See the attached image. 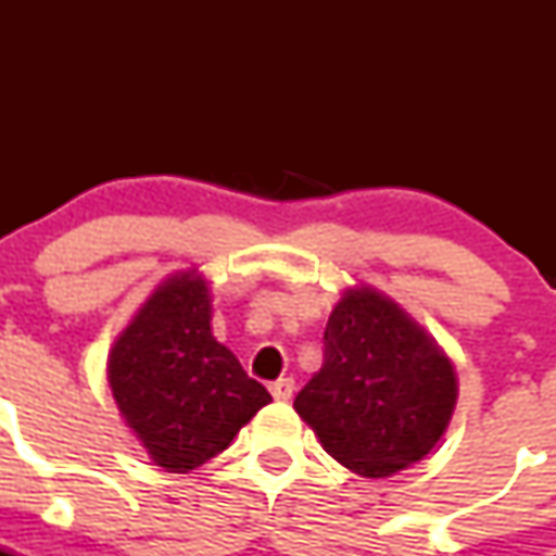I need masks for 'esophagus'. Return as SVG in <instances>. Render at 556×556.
Returning <instances> with one entry per match:
<instances>
[{"label": "esophagus", "mask_w": 556, "mask_h": 556, "mask_svg": "<svg viewBox=\"0 0 556 556\" xmlns=\"http://www.w3.org/2000/svg\"><path fill=\"white\" fill-rule=\"evenodd\" d=\"M293 390H295V382L290 377L277 379V382L271 384L274 401H290V397H293Z\"/></svg>", "instance_id": "obj_1"}]
</instances>
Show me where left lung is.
Instances as JSON below:
<instances>
[{"label": "left lung", "mask_w": 556, "mask_h": 556, "mask_svg": "<svg viewBox=\"0 0 556 556\" xmlns=\"http://www.w3.org/2000/svg\"><path fill=\"white\" fill-rule=\"evenodd\" d=\"M323 341V368L293 403L323 450L366 479L430 454L457 403V374L433 336L361 285L333 306Z\"/></svg>", "instance_id": "8db88e82"}]
</instances>
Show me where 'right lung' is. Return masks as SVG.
<instances>
[{"mask_svg":"<svg viewBox=\"0 0 556 556\" xmlns=\"http://www.w3.org/2000/svg\"><path fill=\"white\" fill-rule=\"evenodd\" d=\"M206 279L179 271L153 290L106 363L128 428L169 473H188L228 450L271 395L212 336Z\"/></svg>","mask_w":556,"mask_h":556,"instance_id":"right-lung-1","label":"right lung"}]
</instances>
